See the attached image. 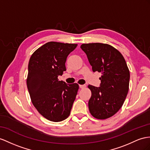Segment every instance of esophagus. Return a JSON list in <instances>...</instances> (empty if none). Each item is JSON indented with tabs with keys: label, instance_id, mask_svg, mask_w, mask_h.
<instances>
[{
	"label": "esophagus",
	"instance_id": "34e87169",
	"mask_svg": "<svg viewBox=\"0 0 150 150\" xmlns=\"http://www.w3.org/2000/svg\"><path fill=\"white\" fill-rule=\"evenodd\" d=\"M79 87L80 89H83V88H85L86 87V85H79Z\"/></svg>",
	"mask_w": 150,
	"mask_h": 150
}]
</instances>
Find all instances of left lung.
<instances>
[{
  "label": "left lung",
  "mask_w": 150,
  "mask_h": 150,
  "mask_svg": "<svg viewBox=\"0 0 150 150\" xmlns=\"http://www.w3.org/2000/svg\"><path fill=\"white\" fill-rule=\"evenodd\" d=\"M94 72L101 73L100 87L89 85L91 97L88 105L91 114L103 120L121 108L127 95L130 73L124 56L113 46L102 43L83 44Z\"/></svg>",
  "instance_id": "left-lung-1"
}]
</instances>
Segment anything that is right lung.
I'll use <instances>...</instances> for the list:
<instances>
[{"instance_id": "right-lung-1", "label": "right lung", "mask_w": 150, "mask_h": 150, "mask_svg": "<svg viewBox=\"0 0 150 150\" xmlns=\"http://www.w3.org/2000/svg\"><path fill=\"white\" fill-rule=\"evenodd\" d=\"M77 44L49 42L30 57L26 84L33 106L42 116L52 122L68 117L77 94V83L59 81L66 71L67 58Z\"/></svg>"}]
</instances>
